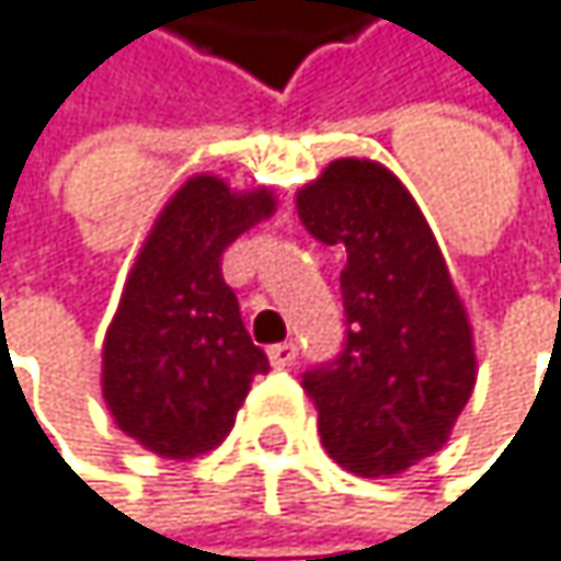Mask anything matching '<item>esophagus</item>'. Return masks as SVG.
Masks as SVG:
<instances>
[{
	"instance_id": "1",
	"label": "esophagus",
	"mask_w": 561,
	"mask_h": 561,
	"mask_svg": "<svg viewBox=\"0 0 561 561\" xmlns=\"http://www.w3.org/2000/svg\"><path fill=\"white\" fill-rule=\"evenodd\" d=\"M267 359H271L274 369H287V366H294V359H297V346H294V343H277V346L267 350Z\"/></svg>"
}]
</instances>
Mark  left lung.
<instances>
[{
    "label": "left lung",
    "instance_id": "1",
    "mask_svg": "<svg viewBox=\"0 0 561 561\" xmlns=\"http://www.w3.org/2000/svg\"><path fill=\"white\" fill-rule=\"evenodd\" d=\"M297 215L346 248V346L304 376L327 454L359 477H399L440 450L477 382L473 327L431 225L376 159H333L297 188Z\"/></svg>",
    "mask_w": 561,
    "mask_h": 561
}]
</instances>
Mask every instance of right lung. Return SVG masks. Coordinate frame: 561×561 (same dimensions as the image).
Returning <instances> with one entry per match:
<instances>
[{
	"mask_svg": "<svg viewBox=\"0 0 561 561\" xmlns=\"http://www.w3.org/2000/svg\"><path fill=\"white\" fill-rule=\"evenodd\" d=\"M274 208L264 185L188 175L127 274L101 350V392L117 427L159 457L188 460L218 447L254 376L271 369L221 277V251Z\"/></svg>",
	"mask_w": 561,
	"mask_h": 561,
	"instance_id": "right-lung-1",
	"label": "right lung"
}]
</instances>
